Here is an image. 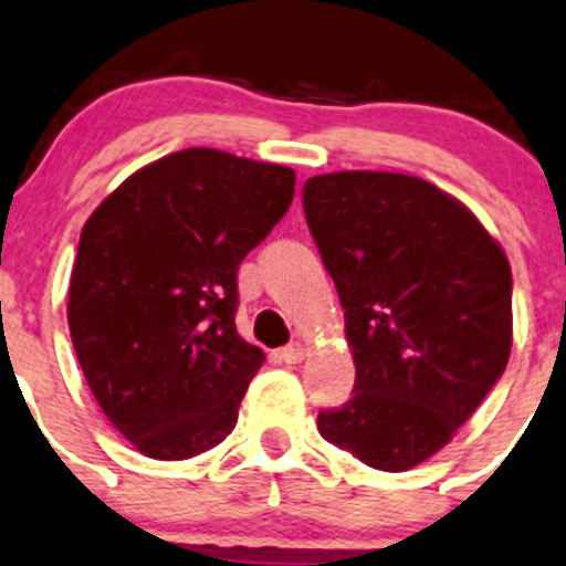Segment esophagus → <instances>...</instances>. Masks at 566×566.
Returning <instances> with one entry per match:
<instances>
[{"mask_svg": "<svg viewBox=\"0 0 566 566\" xmlns=\"http://www.w3.org/2000/svg\"><path fill=\"white\" fill-rule=\"evenodd\" d=\"M279 357H282L287 366H295V363H301L304 357H307V346H304V343H293V346L282 348V352H279Z\"/></svg>", "mask_w": 566, "mask_h": 566, "instance_id": "34e87169", "label": "esophagus"}]
</instances>
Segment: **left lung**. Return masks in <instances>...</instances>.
<instances>
[{
	"instance_id": "8db88e82",
	"label": "left lung",
	"mask_w": 566,
	"mask_h": 566,
	"mask_svg": "<svg viewBox=\"0 0 566 566\" xmlns=\"http://www.w3.org/2000/svg\"><path fill=\"white\" fill-rule=\"evenodd\" d=\"M304 214L357 368L318 432L382 472L419 467L509 366V259L461 200L402 172L310 178Z\"/></svg>"
}]
</instances>
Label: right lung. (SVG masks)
Returning a JSON list of instances; mask_svg holds the SVG:
<instances>
[{
	"label": "right lung",
	"mask_w": 566,
	"mask_h": 566,
	"mask_svg": "<svg viewBox=\"0 0 566 566\" xmlns=\"http://www.w3.org/2000/svg\"><path fill=\"white\" fill-rule=\"evenodd\" d=\"M295 172L211 147L147 164L86 220L69 332L111 424L184 461L237 424L262 348L237 335V271L293 203Z\"/></svg>",
	"instance_id": "obj_1"
}]
</instances>
